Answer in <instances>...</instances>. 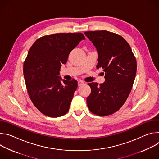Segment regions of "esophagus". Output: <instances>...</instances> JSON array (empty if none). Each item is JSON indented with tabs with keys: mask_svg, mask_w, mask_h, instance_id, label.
Segmentation results:
<instances>
[{
	"mask_svg": "<svg viewBox=\"0 0 159 159\" xmlns=\"http://www.w3.org/2000/svg\"><path fill=\"white\" fill-rule=\"evenodd\" d=\"M84 82H83V81H82V80H79V82H78V85L79 86H82V85H84Z\"/></svg>",
	"mask_w": 159,
	"mask_h": 159,
	"instance_id": "esophagus-1",
	"label": "esophagus"
}]
</instances>
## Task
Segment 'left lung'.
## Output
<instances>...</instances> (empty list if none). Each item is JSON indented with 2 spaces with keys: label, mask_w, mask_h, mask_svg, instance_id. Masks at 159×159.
Listing matches in <instances>:
<instances>
[{
  "label": "left lung",
  "mask_w": 159,
  "mask_h": 159,
  "mask_svg": "<svg viewBox=\"0 0 159 159\" xmlns=\"http://www.w3.org/2000/svg\"><path fill=\"white\" fill-rule=\"evenodd\" d=\"M98 54V69L102 67L105 82L88 85L91 93L87 98L90 112L98 116L110 115L118 111L126 101L137 72V61L127 41L107 31H86Z\"/></svg>",
  "instance_id": "8db88e82"
}]
</instances>
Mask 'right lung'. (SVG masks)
I'll list each match as a JSON object with an SVG mask.
<instances>
[{"instance_id":"add662e5","label":"right lung","mask_w":159,"mask_h":159,"mask_svg":"<svg viewBox=\"0 0 159 159\" xmlns=\"http://www.w3.org/2000/svg\"><path fill=\"white\" fill-rule=\"evenodd\" d=\"M85 39L80 33H57L39 38L30 48L23 74L29 96L43 115L57 118L69 111L77 81L62 79L60 68Z\"/></svg>"}]
</instances>
